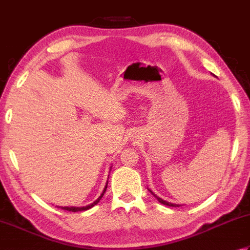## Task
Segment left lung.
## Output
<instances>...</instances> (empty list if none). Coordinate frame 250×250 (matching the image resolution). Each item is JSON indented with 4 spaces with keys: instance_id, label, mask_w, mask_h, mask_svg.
Wrapping results in <instances>:
<instances>
[{
    "instance_id": "1",
    "label": "left lung",
    "mask_w": 250,
    "mask_h": 250,
    "mask_svg": "<svg viewBox=\"0 0 250 250\" xmlns=\"http://www.w3.org/2000/svg\"><path fill=\"white\" fill-rule=\"evenodd\" d=\"M153 194V193H151ZM157 197V196H156ZM157 199L159 200V202L161 203V204H164V205H166V206H170V207H179V205H175V204H171V203H168V202H165V200H163L161 198H159V197H157Z\"/></svg>"
}]
</instances>
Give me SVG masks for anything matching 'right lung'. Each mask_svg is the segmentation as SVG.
<instances>
[{
	"label": "right lung",
	"mask_w": 250,
	"mask_h": 250,
	"mask_svg": "<svg viewBox=\"0 0 250 250\" xmlns=\"http://www.w3.org/2000/svg\"><path fill=\"white\" fill-rule=\"evenodd\" d=\"M107 184H108V181H107V183H106V187H105V188H104V190H103V193L101 194V196L97 198L94 203H92L91 205H87V206H85V207H60V208H62V209H63V210H67V211H71V212H77V211H83V210H87V209H90V208H92L93 206H95V205L100 202V200L102 199V197H103V195H104V193L106 192V188H107Z\"/></svg>",
	"instance_id": "obj_1"
}]
</instances>
